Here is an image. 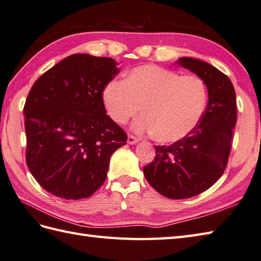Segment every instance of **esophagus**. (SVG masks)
Here are the masks:
<instances>
[{
    "label": "esophagus",
    "mask_w": 261,
    "mask_h": 261,
    "mask_svg": "<svg viewBox=\"0 0 261 261\" xmlns=\"http://www.w3.org/2000/svg\"><path fill=\"white\" fill-rule=\"evenodd\" d=\"M137 142L138 138L135 137L134 135H128V137H127V143H128V144H136Z\"/></svg>",
    "instance_id": "esophagus-1"
}]
</instances>
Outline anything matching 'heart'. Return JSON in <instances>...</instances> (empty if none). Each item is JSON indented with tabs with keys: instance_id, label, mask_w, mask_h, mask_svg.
<instances>
[{
	"instance_id": "1",
	"label": "heart",
	"mask_w": 261,
	"mask_h": 261,
	"mask_svg": "<svg viewBox=\"0 0 261 261\" xmlns=\"http://www.w3.org/2000/svg\"><path fill=\"white\" fill-rule=\"evenodd\" d=\"M207 100L208 90L200 76L181 75L155 64L132 68L123 82L110 81L102 91L111 120L127 124L142 108L134 129L150 133L161 143H175L190 135L203 118Z\"/></svg>"
}]
</instances>
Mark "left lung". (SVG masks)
I'll return each instance as SVG.
<instances>
[{
    "instance_id": "1",
    "label": "left lung",
    "mask_w": 261,
    "mask_h": 261,
    "mask_svg": "<svg viewBox=\"0 0 261 261\" xmlns=\"http://www.w3.org/2000/svg\"><path fill=\"white\" fill-rule=\"evenodd\" d=\"M177 63L204 80L208 103L195 130L171 145L155 146V158L143 171L159 194L185 199L212 187L226 169L237 124V100L231 80L211 64L190 57Z\"/></svg>"
}]
</instances>
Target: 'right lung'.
I'll use <instances>...</instances> for the list:
<instances>
[{
  "label": "right lung",
  "instance_id": "obj_1",
  "mask_svg": "<svg viewBox=\"0 0 261 261\" xmlns=\"http://www.w3.org/2000/svg\"><path fill=\"white\" fill-rule=\"evenodd\" d=\"M118 73L113 58L74 54L34 83L23 107L25 161L48 193L76 200L105 182L111 154L127 142L102 102Z\"/></svg>",
  "mask_w": 261,
  "mask_h": 261
}]
</instances>
